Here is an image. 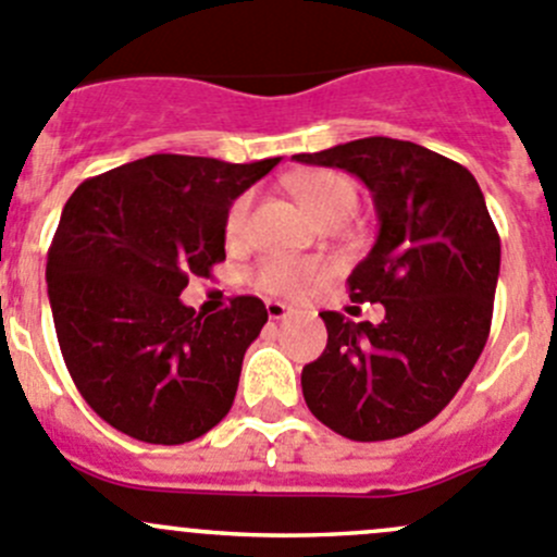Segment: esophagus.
Instances as JSON below:
<instances>
[{"label":"esophagus","instance_id":"34e87169","mask_svg":"<svg viewBox=\"0 0 557 557\" xmlns=\"http://www.w3.org/2000/svg\"><path fill=\"white\" fill-rule=\"evenodd\" d=\"M267 312H269V318H272V321H283V318H288L294 310H290V305H285V301L269 299L267 301Z\"/></svg>","mask_w":557,"mask_h":557}]
</instances>
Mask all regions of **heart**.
I'll return each instance as SVG.
<instances>
[{"label": "heart", "mask_w": 557, "mask_h": 557, "mask_svg": "<svg viewBox=\"0 0 557 557\" xmlns=\"http://www.w3.org/2000/svg\"><path fill=\"white\" fill-rule=\"evenodd\" d=\"M294 196L299 198L301 207L318 220L326 223L334 218H348L356 207V187L348 176L337 174V171H310L290 182ZM247 214H250V196H239L231 203L228 214H225V236L228 239H239L245 234ZM326 269L318 261H301V258L288 256H269L258 263L256 269V285L267 294L290 296L305 290L307 285L318 283Z\"/></svg>", "instance_id": "obj_1"}]
</instances>
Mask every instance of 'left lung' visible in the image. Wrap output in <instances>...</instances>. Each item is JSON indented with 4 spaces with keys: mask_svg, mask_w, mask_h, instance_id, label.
I'll use <instances>...</instances> for the list:
<instances>
[{
    "mask_svg": "<svg viewBox=\"0 0 557 557\" xmlns=\"http://www.w3.org/2000/svg\"><path fill=\"white\" fill-rule=\"evenodd\" d=\"M294 160L348 171L372 193L377 236L348 288L354 301L386 307L381 323L321 312L329 339L301 370L307 408L350 441L413 433L449 405L487 343L500 236L479 182L383 135Z\"/></svg>",
    "mask_w": 557,
    "mask_h": 557,
    "instance_id": "left-lung-1",
    "label": "left lung"
}]
</instances>
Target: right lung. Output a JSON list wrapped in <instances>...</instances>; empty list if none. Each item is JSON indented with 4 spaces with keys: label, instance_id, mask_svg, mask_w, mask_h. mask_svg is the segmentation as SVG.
Here are the masks:
<instances>
[{
    "label": "right lung",
    "instance_id": "right-lung-1",
    "mask_svg": "<svg viewBox=\"0 0 557 557\" xmlns=\"http://www.w3.org/2000/svg\"><path fill=\"white\" fill-rule=\"evenodd\" d=\"M280 158L149 154L86 180L64 203L46 283L64 364L100 419L144 444L201 438L231 410L256 296L203 315L180 299L225 261V214Z\"/></svg>",
    "mask_w": 557,
    "mask_h": 557
}]
</instances>
